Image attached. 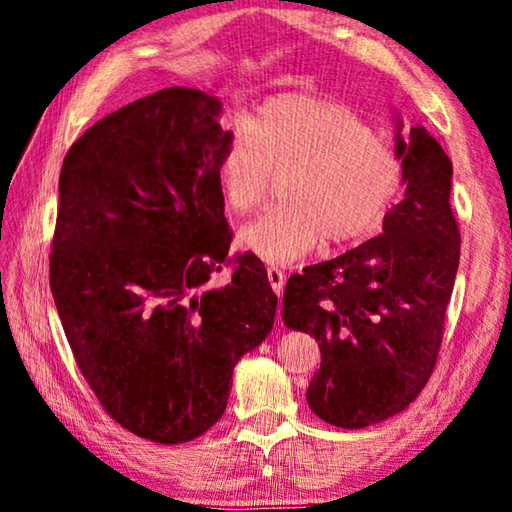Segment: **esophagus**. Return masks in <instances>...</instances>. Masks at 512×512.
Listing matches in <instances>:
<instances>
[{
    "mask_svg": "<svg viewBox=\"0 0 512 512\" xmlns=\"http://www.w3.org/2000/svg\"><path fill=\"white\" fill-rule=\"evenodd\" d=\"M266 275H268V282H271V287L275 291V296H282V291H284V273H282V268L268 266L266 268Z\"/></svg>",
    "mask_w": 512,
    "mask_h": 512,
    "instance_id": "esophagus-1",
    "label": "esophagus"
}]
</instances>
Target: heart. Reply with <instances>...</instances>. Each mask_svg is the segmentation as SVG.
<instances>
[{"label":"heart","instance_id":"heart-1","mask_svg":"<svg viewBox=\"0 0 512 512\" xmlns=\"http://www.w3.org/2000/svg\"><path fill=\"white\" fill-rule=\"evenodd\" d=\"M223 201L253 214L282 178L280 207L241 230V244L287 266L320 241L341 246L384 221L404 185V164L357 112L336 101L280 97L241 121L219 158Z\"/></svg>","mask_w":512,"mask_h":512}]
</instances>
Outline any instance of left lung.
<instances>
[{
    "instance_id": "obj_1",
    "label": "left lung",
    "mask_w": 512,
    "mask_h": 512,
    "mask_svg": "<svg viewBox=\"0 0 512 512\" xmlns=\"http://www.w3.org/2000/svg\"><path fill=\"white\" fill-rule=\"evenodd\" d=\"M397 155L406 196L384 232L291 275L282 298L284 323L320 348L311 411L341 429L370 427L418 397L438 361L461 257L447 153L418 126L397 133Z\"/></svg>"
}]
</instances>
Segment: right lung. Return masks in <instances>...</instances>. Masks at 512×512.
Wrapping results in <instances>:
<instances>
[{
	"mask_svg": "<svg viewBox=\"0 0 512 512\" xmlns=\"http://www.w3.org/2000/svg\"><path fill=\"white\" fill-rule=\"evenodd\" d=\"M221 101L167 88L76 140L58 180L49 287L81 375L121 427L187 443L221 418L232 370L271 332L253 253L230 257ZM233 266L225 288L211 275Z\"/></svg>",
	"mask_w": 512,
	"mask_h": 512,
	"instance_id": "add662e5",
	"label": "right lung"
}]
</instances>
